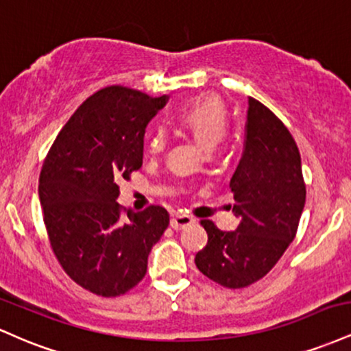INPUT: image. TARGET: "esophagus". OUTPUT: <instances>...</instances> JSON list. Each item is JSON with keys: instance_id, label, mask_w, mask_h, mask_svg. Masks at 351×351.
Instances as JSON below:
<instances>
[{"instance_id": "obj_1", "label": "esophagus", "mask_w": 351, "mask_h": 351, "mask_svg": "<svg viewBox=\"0 0 351 351\" xmlns=\"http://www.w3.org/2000/svg\"><path fill=\"white\" fill-rule=\"evenodd\" d=\"M195 223V219L189 216H184V215H175L171 217L170 221V226L173 229H176V231H180V229H184L188 226H191V224Z\"/></svg>"}]
</instances>
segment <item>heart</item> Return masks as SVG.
Segmentation results:
<instances>
[{
	"mask_svg": "<svg viewBox=\"0 0 351 351\" xmlns=\"http://www.w3.org/2000/svg\"><path fill=\"white\" fill-rule=\"evenodd\" d=\"M176 123L188 130L206 148L216 147L228 134L229 112L221 97L215 94L199 95L188 100L176 112ZM165 148L163 130H155L147 143L150 155H158Z\"/></svg>",
	"mask_w": 351,
	"mask_h": 351,
	"instance_id": "b5f03b06",
	"label": "heart"
}]
</instances>
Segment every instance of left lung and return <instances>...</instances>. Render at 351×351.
I'll return each instance as SVG.
<instances>
[{"mask_svg": "<svg viewBox=\"0 0 351 351\" xmlns=\"http://www.w3.org/2000/svg\"><path fill=\"white\" fill-rule=\"evenodd\" d=\"M236 231L201 221L206 247L195 263L208 279L228 289L254 284L267 274L295 237L305 206L300 153L291 132L259 100L249 97L244 152L229 181Z\"/></svg>", "mask_w": 351, "mask_h": 351, "instance_id": "1", "label": "left lung"}]
</instances>
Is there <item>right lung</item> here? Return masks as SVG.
I'll list each match as a JSON object with an SVG mask.
<instances>
[{"label": "right lung", "mask_w": 351, "mask_h": 351, "mask_svg": "<svg viewBox=\"0 0 351 351\" xmlns=\"http://www.w3.org/2000/svg\"><path fill=\"white\" fill-rule=\"evenodd\" d=\"M167 100L102 88L74 112L44 160L39 199L51 247L67 276L95 295L134 289L170 224L162 206L123 213L117 203V183L142 168L145 128Z\"/></svg>", "instance_id": "add662e5"}]
</instances>
